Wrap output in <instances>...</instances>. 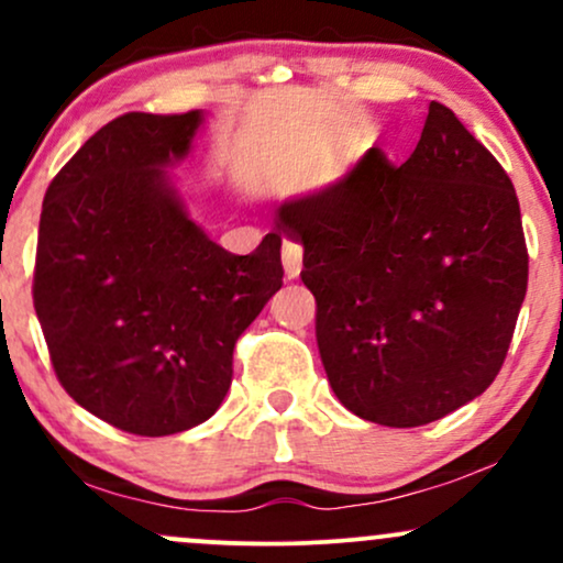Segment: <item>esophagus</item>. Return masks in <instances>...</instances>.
<instances>
[{
	"label": "esophagus",
	"mask_w": 563,
	"mask_h": 563,
	"mask_svg": "<svg viewBox=\"0 0 563 563\" xmlns=\"http://www.w3.org/2000/svg\"><path fill=\"white\" fill-rule=\"evenodd\" d=\"M283 269H286L288 280H296L301 273V245L283 243Z\"/></svg>",
	"instance_id": "1"
}]
</instances>
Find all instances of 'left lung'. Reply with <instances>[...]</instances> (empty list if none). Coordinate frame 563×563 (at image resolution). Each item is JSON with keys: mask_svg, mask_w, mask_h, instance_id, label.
<instances>
[{"mask_svg": "<svg viewBox=\"0 0 563 563\" xmlns=\"http://www.w3.org/2000/svg\"><path fill=\"white\" fill-rule=\"evenodd\" d=\"M303 249L331 389L391 429L439 421L493 384L527 296L529 256L508 174L431 102L412 156L376 147L346 177L283 200Z\"/></svg>", "mask_w": 563, "mask_h": 563, "instance_id": "left-lung-1", "label": "left lung"}]
</instances>
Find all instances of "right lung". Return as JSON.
Here are the masks:
<instances>
[{"instance_id": "obj_1", "label": "right lung", "mask_w": 563, "mask_h": 563, "mask_svg": "<svg viewBox=\"0 0 563 563\" xmlns=\"http://www.w3.org/2000/svg\"><path fill=\"white\" fill-rule=\"evenodd\" d=\"M206 113H126L47 187L34 307L63 389L100 421L166 437L209 421L232 349L283 286L280 232L238 256L172 177Z\"/></svg>"}]
</instances>
